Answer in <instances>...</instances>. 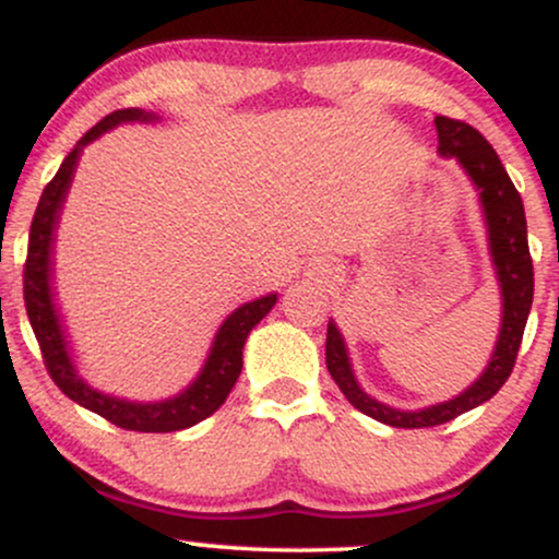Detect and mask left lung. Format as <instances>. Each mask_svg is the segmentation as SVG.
Wrapping results in <instances>:
<instances>
[{
	"instance_id": "1",
	"label": "left lung",
	"mask_w": 559,
	"mask_h": 559,
	"mask_svg": "<svg viewBox=\"0 0 559 559\" xmlns=\"http://www.w3.org/2000/svg\"><path fill=\"white\" fill-rule=\"evenodd\" d=\"M436 133H439V155L457 159L460 168L471 178L473 189L478 191L480 213L486 223V241H489V254L493 275L499 284V297H502V323H499V336L493 344L489 365L484 368L476 381L457 396L447 402L428 404L420 409H400L378 402L357 381L355 368H352L349 349L338 331V325L329 320V336H325V365L336 386L349 400L352 407L368 415L378 423H386L394 428H431L441 423L454 420L467 409L489 402L515 368L518 349H521L525 320H528L531 301H534V262L528 252V228H525L523 199L507 176L502 159L491 150L473 126L460 123V120L439 118L433 120Z\"/></svg>"
}]
</instances>
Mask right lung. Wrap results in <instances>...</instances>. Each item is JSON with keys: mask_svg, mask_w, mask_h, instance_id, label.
I'll list each match as a JSON object with an SVG mask.
<instances>
[{"mask_svg": "<svg viewBox=\"0 0 559 559\" xmlns=\"http://www.w3.org/2000/svg\"><path fill=\"white\" fill-rule=\"evenodd\" d=\"M157 120H163L157 112L128 107V110L110 112L107 118H102L92 131L83 133L79 144L73 146V152L62 159L57 176L47 183L41 199H38L34 223H31L28 258H25L23 271L25 310H28L31 329L36 333V342L41 346L44 355V365H47L52 381L60 386L62 394L70 396L73 402H79L81 407L102 415V418L115 423L118 428L139 433L183 431V428H191L197 426L199 420L210 418V415L226 402L236 378L241 373L247 336L252 333L254 325L273 310L275 301H278V294L271 292L265 294V297L243 301L241 307H236V310L223 320L221 329H217L213 346H210L207 352V360H204L202 370H199L194 381H191L183 391H178V394L165 396V400H123V396H115L107 394V391L94 389L92 383L79 373L55 294V241L62 207H66V199L70 183H73L75 168H79L83 146H88L92 141L99 139L102 133L112 131V128L123 123H157Z\"/></svg>", "mask_w": 559, "mask_h": 559, "instance_id": "right-lung-1", "label": "right lung"}]
</instances>
